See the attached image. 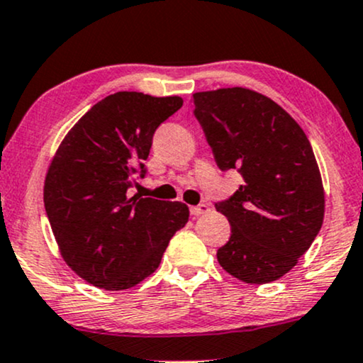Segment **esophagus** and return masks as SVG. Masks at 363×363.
Listing matches in <instances>:
<instances>
[{"instance_id":"34e87169","label":"esophagus","mask_w":363,"mask_h":363,"mask_svg":"<svg viewBox=\"0 0 363 363\" xmlns=\"http://www.w3.org/2000/svg\"><path fill=\"white\" fill-rule=\"evenodd\" d=\"M208 211H211V207H208V203H206V202L199 203V206L190 208L191 216H203V214H207Z\"/></svg>"}]
</instances>
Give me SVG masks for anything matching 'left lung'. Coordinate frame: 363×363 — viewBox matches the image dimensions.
<instances>
[{
	"instance_id": "8db88e82",
	"label": "left lung",
	"mask_w": 363,
	"mask_h": 363,
	"mask_svg": "<svg viewBox=\"0 0 363 363\" xmlns=\"http://www.w3.org/2000/svg\"><path fill=\"white\" fill-rule=\"evenodd\" d=\"M216 163L242 183L216 208L231 238L217 262L246 284H270L296 267L325 217L321 173L308 135L274 100L248 88L194 95Z\"/></svg>"
}]
</instances>
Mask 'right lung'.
<instances>
[{"instance_id":"1","label":"right lung","mask_w":363,"mask_h":363,"mask_svg":"<svg viewBox=\"0 0 363 363\" xmlns=\"http://www.w3.org/2000/svg\"><path fill=\"white\" fill-rule=\"evenodd\" d=\"M182 105L180 96L113 93L79 118L55 152L45 212L64 262L86 282L105 291L134 287L189 223L185 203L129 195L134 174H146L156 129Z\"/></svg>"}]
</instances>
